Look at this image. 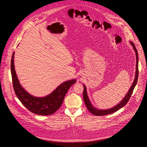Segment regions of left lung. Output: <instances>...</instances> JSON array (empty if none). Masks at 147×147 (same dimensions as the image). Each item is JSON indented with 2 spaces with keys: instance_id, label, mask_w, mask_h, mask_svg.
I'll use <instances>...</instances> for the list:
<instances>
[{
  "instance_id": "1",
  "label": "left lung",
  "mask_w": 147,
  "mask_h": 147,
  "mask_svg": "<svg viewBox=\"0 0 147 147\" xmlns=\"http://www.w3.org/2000/svg\"><path fill=\"white\" fill-rule=\"evenodd\" d=\"M131 44L133 45V48L136 52V59H137V64H136V77L134 79V81L133 83V84L130 89V90L129 91L128 93L127 94V95H125V96L124 98V99L120 102V103H119L117 105H116V107H113V108L109 109H107V110H98L96 109H95V108H94L92 105L91 104L89 99L88 98L87 94V90H86V87L85 86H84V92H83V99H84V101L85 102L86 106L87 107V108L88 109V110L93 115H96V116H103V115H109L111 113H113L116 111H117L119 109H120V108H121L122 107H124L126 103L129 102L130 96H131V94H133V90L134 89L135 86L137 84V80H138V52L137 51V49L134 44L133 42H131Z\"/></svg>"
}]
</instances>
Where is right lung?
Here are the masks:
<instances>
[{
	"mask_svg": "<svg viewBox=\"0 0 147 147\" xmlns=\"http://www.w3.org/2000/svg\"><path fill=\"white\" fill-rule=\"evenodd\" d=\"M13 53L11 60V73L13 86L16 95L23 105L31 112L39 115H50L55 113L61 107L65 96L76 80L66 81L60 84L52 93L44 98H36L30 95L21 86L14 65Z\"/></svg>",
	"mask_w": 147,
	"mask_h": 147,
	"instance_id": "add662e5",
	"label": "right lung"
}]
</instances>
